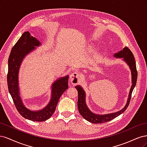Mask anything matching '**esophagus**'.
Listing matches in <instances>:
<instances>
[{"label": "esophagus", "mask_w": 147, "mask_h": 147, "mask_svg": "<svg viewBox=\"0 0 147 147\" xmlns=\"http://www.w3.org/2000/svg\"><path fill=\"white\" fill-rule=\"evenodd\" d=\"M70 80L72 84L75 85V84H77L80 82L81 77L80 76V74L78 72H75L70 74Z\"/></svg>", "instance_id": "obj_1"}]
</instances>
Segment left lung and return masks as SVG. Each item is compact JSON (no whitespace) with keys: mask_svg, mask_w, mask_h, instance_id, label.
Returning a JSON list of instances; mask_svg holds the SVG:
<instances>
[{"mask_svg":"<svg viewBox=\"0 0 147 147\" xmlns=\"http://www.w3.org/2000/svg\"><path fill=\"white\" fill-rule=\"evenodd\" d=\"M115 56L117 57H123L124 60L129 65L130 69L131 70L132 82V86L131 88L129 94L127 104L126 106L123 108V109L116 113L107 114L105 115H99L94 114L87 107V105L85 103V93H84V91H83L82 87L80 86H75V88L78 91V97L77 104L79 112L84 119L92 123H103L111 121V120H112L117 117L119 116V115L123 113L126 110L127 107L129 106V104L132 96V92L136 86L137 79V70L136 68V63L134 55H133V53L130 50L129 48L127 47H125L122 50L117 53V54H115Z\"/></svg>","mask_w":147,"mask_h":147,"instance_id":"obj_1","label":"left lung"}]
</instances>
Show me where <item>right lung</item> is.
I'll use <instances>...</instances> for the list:
<instances>
[{
  "instance_id": "obj_1",
  "label": "right lung",
  "mask_w": 147,
  "mask_h": 147,
  "mask_svg": "<svg viewBox=\"0 0 147 147\" xmlns=\"http://www.w3.org/2000/svg\"><path fill=\"white\" fill-rule=\"evenodd\" d=\"M38 45L40 42L36 38L30 36L28 31L24 32L13 47L8 61V88L15 107L22 117L34 121H43L50 118L55 112L60 97L68 88V76L57 80L53 84L51 99L45 108L33 112L25 107L19 96L18 70L24 56Z\"/></svg>"
}]
</instances>
